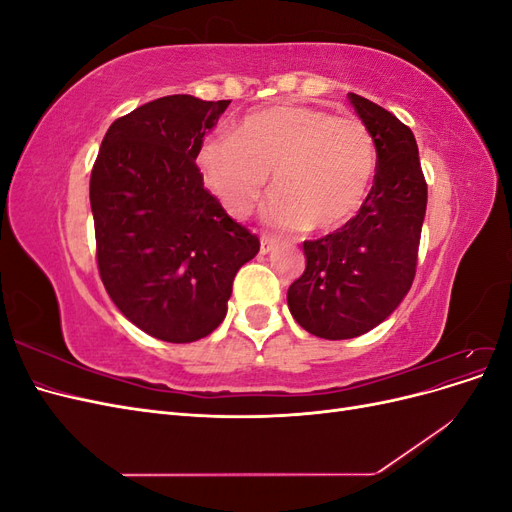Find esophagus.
Returning a JSON list of instances; mask_svg holds the SVG:
<instances>
[{"instance_id": "esophagus-1", "label": "esophagus", "mask_w": 512, "mask_h": 512, "mask_svg": "<svg viewBox=\"0 0 512 512\" xmlns=\"http://www.w3.org/2000/svg\"><path fill=\"white\" fill-rule=\"evenodd\" d=\"M275 241L271 237H260V254H269L273 252Z\"/></svg>"}]
</instances>
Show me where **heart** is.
I'll list each match as a JSON object with an SVG mask.
<instances>
[{"instance_id":"1","label":"heart","mask_w":512,"mask_h":512,"mask_svg":"<svg viewBox=\"0 0 512 512\" xmlns=\"http://www.w3.org/2000/svg\"><path fill=\"white\" fill-rule=\"evenodd\" d=\"M196 166L228 213L243 218L277 194L269 220L286 230L329 232L361 211L376 175V145L365 123L305 104H277L247 115L235 134L205 138Z\"/></svg>"}]
</instances>
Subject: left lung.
Here are the masks:
<instances>
[{
    "instance_id": "8db88e82",
    "label": "left lung",
    "mask_w": 512,
    "mask_h": 512,
    "mask_svg": "<svg viewBox=\"0 0 512 512\" xmlns=\"http://www.w3.org/2000/svg\"><path fill=\"white\" fill-rule=\"evenodd\" d=\"M348 98L374 138V185L348 224L303 243L307 267L286 297L292 318L322 339L359 337L404 301L416 273L427 209V183L412 130L367 98Z\"/></svg>"
}]
</instances>
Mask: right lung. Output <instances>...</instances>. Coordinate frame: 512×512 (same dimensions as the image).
Instances as JSON below:
<instances>
[{
  "mask_svg": "<svg viewBox=\"0 0 512 512\" xmlns=\"http://www.w3.org/2000/svg\"><path fill=\"white\" fill-rule=\"evenodd\" d=\"M230 100L166 96L108 128L91 170L98 269L119 312L170 344L207 337L258 237L230 220L194 164Z\"/></svg>",
  "mask_w": 512,
  "mask_h": 512,
  "instance_id": "1",
  "label": "right lung"
}]
</instances>
